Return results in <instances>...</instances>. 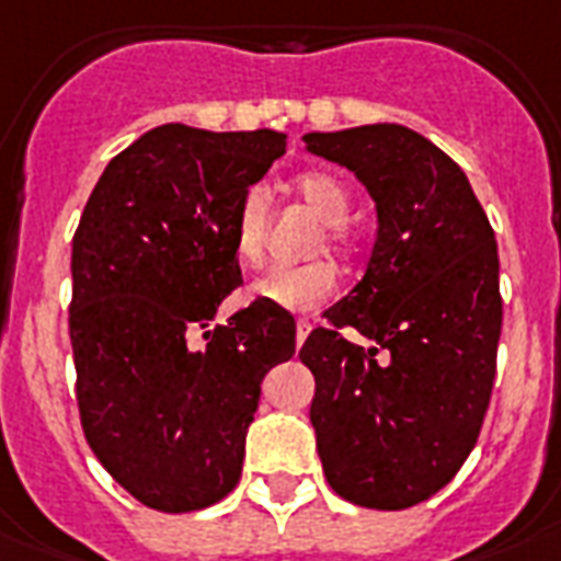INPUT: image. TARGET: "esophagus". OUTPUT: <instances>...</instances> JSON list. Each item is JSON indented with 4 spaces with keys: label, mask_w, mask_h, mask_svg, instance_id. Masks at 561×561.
<instances>
[{
    "label": "esophagus",
    "mask_w": 561,
    "mask_h": 561,
    "mask_svg": "<svg viewBox=\"0 0 561 561\" xmlns=\"http://www.w3.org/2000/svg\"><path fill=\"white\" fill-rule=\"evenodd\" d=\"M309 332H311V323H309V320H306V318L297 320V344H302V341L309 337Z\"/></svg>",
    "instance_id": "1"
}]
</instances>
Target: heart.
Listing matches in <instances>:
<instances>
[{
    "label": "heart",
    "mask_w": 561,
    "mask_h": 561,
    "mask_svg": "<svg viewBox=\"0 0 561 561\" xmlns=\"http://www.w3.org/2000/svg\"><path fill=\"white\" fill-rule=\"evenodd\" d=\"M294 191H297L314 211L323 217V234L320 243L337 252L353 250V234L347 229L350 217V191L335 176L309 170L294 179ZM234 252L243 264H262L264 259V234H267V196L262 187H247L234 211ZM337 288V273L327 259H314L306 264H282L273 267L252 285V294L273 306V309L285 311H311L332 299Z\"/></svg>",
    "instance_id": "heart-1"
}]
</instances>
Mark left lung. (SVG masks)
<instances>
[{"label": "left lung", "instance_id": "obj_1", "mask_svg": "<svg viewBox=\"0 0 561 561\" xmlns=\"http://www.w3.org/2000/svg\"><path fill=\"white\" fill-rule=\"evenodd\" d=\"M306 144L353 170L379 217L362 282L299 350L323 473L356 506H417L459 473L489 412L503 327L494 229L461 167L412 128L311 131Z\"/></svg>", "mask_w": 561, "mask_h": 561}]
</instances>
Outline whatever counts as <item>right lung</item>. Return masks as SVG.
<instances>
[{
  "label": "right lung",
  "mask_w": 561,
  "mask_h": 561,
  "mask_svg": "<svg viewBox=\"0 0 561 561\" xmlns=\"http://www.w3.org/2000/svg\"><path fill=\"white\" fill-rule=\"evenodd\" d=\"M282 152L273 128L158 126L111 158L72 234L81 430L102 468L158 512H196L238 485L264 374L294 356L290 311L262 299L202 331L243 282L238 203Z\"/></svg>",
  "instance_id": "obj_1"
}]
</instances>
